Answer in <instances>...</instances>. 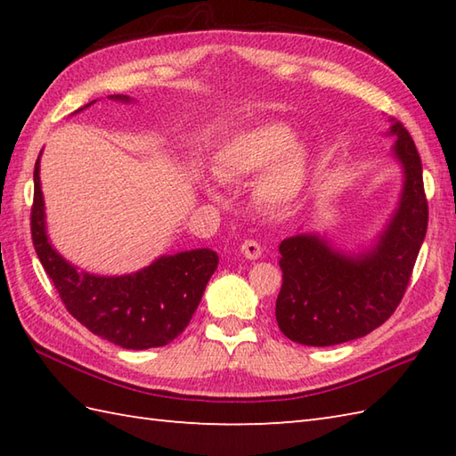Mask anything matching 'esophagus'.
I'll return each mask as SVG.
<instances>
[{"label": "esophagus", "instance_id": "1", "mask_svg": "<svg viewBox=\"0 0 456 456\" xmlns=\"http://www.w3.org/2000/svg\"><path fill=\"white\" fill-rule=\"evenodd\" d=\"M240 253H243L248 260H256L260 258V255H263V248H260V245L255 239H247L245 243L240 245Z\"/></svg>", "mask_w": 456, "mask_h": 456}]
</instances>
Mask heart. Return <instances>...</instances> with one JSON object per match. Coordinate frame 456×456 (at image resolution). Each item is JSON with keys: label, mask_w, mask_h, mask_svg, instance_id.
I'll return each mask as SVG.
<instances>
[{"label": "heart", "mask_w": 456, "mask_h": 456, "mask_svg": "<svg viewBox=\"0 0 456 456\" xmlns=\"http://www.w3.org/2000/svg\"><path fill=\"white\" fill-rule=\"evenodd\" d=\"M256 186L258 200L268 208H286L299 198L309 178V152L294 142V131L284 123H263L231 139L219 154L225 178H245L265 170Z\"/></svg>", "instance_id": "1"}]
</instances>
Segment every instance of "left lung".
Segmentation results:
<instances>
[{"mask_svg": "<svg viewBox=\"0 0 456 456\" xmlns=\"http://www.w3.org/2000/svg\"><path fill=\"white\" fill-rule=\"evenodd\" d=\"M394 154L405 182L390 223L372 248L343 255L317 235H296L280 243L282 288L276 322L289 341L331 346L364 337L400 305L428 233V198L419 152L408 129L392 121Z\"/></svg>", "mask_w": 456, "mask_h": 456, "instance_id": "1", "label": "left lung"}]
</instances>
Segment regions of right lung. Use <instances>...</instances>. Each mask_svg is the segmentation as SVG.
<instances>
[{"label":"right lung","mask_w":456,"mask_h":456,"mask_svg":"<svg viewBox=\"0 0 456 456\" xmlns=\"http://www.w3.org/2000/svg\"><path fill=\"white\" fill-rule=\"evenodd\" d=\"M113 100L129 102L127 95H113ZM33 180V245L68 314L94 335L133 351L174 341L188 327L216 273L219 263L216 250L196 248L160 256L151 266L125 276L80 273L48 243L38 159Z\"/></svg>","instance_id":"add662e5"}]
</instances>
